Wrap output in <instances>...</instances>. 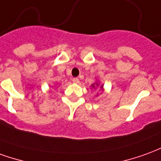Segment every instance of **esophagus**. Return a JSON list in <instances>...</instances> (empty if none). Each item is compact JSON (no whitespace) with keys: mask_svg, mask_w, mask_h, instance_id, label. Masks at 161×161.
<instances>
[{"mask_svg":"<svg viewBox=\"0 0 161 161\" xmlns=\"http://www.w3.org/2000/svg\"><path fill=\"white\" fill-rule=\"evenodd\" d=\"M72 82L74 84H78L79 83V79L77 78V77H74V78H72Z\"/></svg>","mask_w":161,"mask_h":161,"instance_id":"esophagus-1","label":"esophagus"}]
</instances>
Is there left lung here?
<instances>
[{
	"mask_svg": "<svg viewBox=\"0 0 161 161\" xmlns=\"http://www.w3.org/2000/svg\"><path fill=\"white\" fill-rule=\"evenodd\" d=\"M92 86H94V84H92ZM100 88L102 89V88H103V86H100Z\"/></svg>",
	"mask_w": 161,
	"mask_h": 161,
	"instance_id": "8db88e82",
	"label": "left lung"
}]
</instances>
